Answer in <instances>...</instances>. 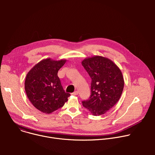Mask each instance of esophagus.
Instances as JSON below:
<instances>
[{
  "instance_id": "34e87169",
  "label": "esophagus",
  "mask_w": 155,
  "mask_h": 155,
  "mask_svg": "<svg viewBox=\"0 0 155 155\" xmlns=\"http://www.w3.org/2000/svg\"><path fill=\"white\" fill-rule=\"evenodd\" d=\"M72 95H74V96H77V95H78V91H74L73 93H72Z\"/></svg>"
}]
</instances>
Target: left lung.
Wrapping results in <instances>:
<instances>
[{
  "label": "left lung",
  "mask_w": 155,
  "mask_h": 155,
  "mask_svg": "<svg viewBox=\"0 0 155 155\" xmlns=\"http://www.w3.org/2000/svg\"><path fill=\"white\" fill-rule=\"evenodd\" d=\"M81 64L90 76L91 94L82 102L94 116L105 114L118 101L124 88V78L118 66L110 59L94 56L85 58Z\"/></svg>",
  "instance_id": "left-lung-1"
}]
</instances>
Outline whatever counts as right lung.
<instances>
[{
	"label": "right lung",
	"instance_id": "obj_1",
	"mask_svg": "<svg viewBox=\"0 0 155 155\" xmlns=\"http://www.w3.org/2000/svg\"><path fill=\"white\" fill-rule=\"evenodd\" d=\"M66 62L51 58L43 59L27 74L25 87L32 104L44 114H51L62 107L68 101L70 94L63 90L58 71Z\"/></svg>",
	"mask_w": 155,
	"mask_h": 155
}]
</instances>
